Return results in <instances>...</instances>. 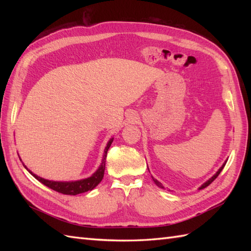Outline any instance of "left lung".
<instances>
[{
  "label": "left lung",
  "instance_id": "left-lung-1",
  "mask_svg": "<svg viewBox=\"0 0 251 251\" xmlns=\"http://www.w3.org/2000/svg\"><path fill=\"white\" fill-rule=\"evenodd\" d=\"M226 163L225 164H223L222 165V166L219 168V170H218V172L214 175V176H212V177L209 179V180H207L206 181V182L205 183H202L201 186H200V190H201V189H205L206 188V186H208V185H209L211 182H212V181H214L217 177H218V176H219L220 175V173L222 172V169H223V167H225L226 166ZM152 179H153V181H154V183H155L157 186H158V188H162V189H164V186L162 185V183L161 182H158V181L156 180V179H154L153 177H152Z\"/></svg>",
  "mask_w": 251,
  "mask_h": 251
}]
</instances>
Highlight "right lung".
Masks as SVG:
<instances>
[{
	"instance_id": "add662e5",
	"label": "right lung",
	"mask_w": 251,
	"mask_h": 251,
	"mask_svg": "<svg viewBox=\"0 0 251 251\" xmlns=\"http://www.w3.org/2000/svg\"><path fill=\"white\" fill-rule=\"evenodd\" d=\"M113 142V138H111L109 140L108 145H106L104 149V153H103V157H102V162H101L99 168L96 170V173L93 174V176H90L89 178L86 179H82V180H77V181H69V182H63V181H51V180H46L44 178H41L39 176L34 175L33 173L26 168L25 165L24 166L26 168V170L33 176V177L39 180L41 183H43L44 185L49 186L51 190H54L56 192H59L61 194H67V195H76L79 193H84V192L87 191H92L97 186L101 180L103 178L104 175V169H105V158H106V154H108V150L111 146V143ZM20 158V157H19Z\"/></svg>"
}]
</instances>
